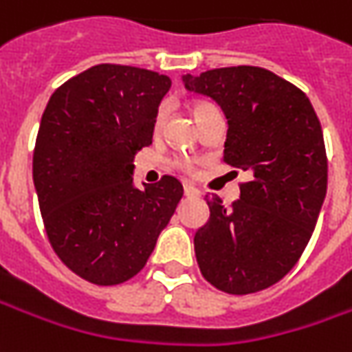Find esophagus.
I'll use <instances>...</instances> for the list:
<instances>
[{"label": "esophagus", "instance_id": "esophagus-1", "mask_svg": "<svg viewBox=\"0 0 352 352\" xmlns=\"http://www.w3.org/2000/svg\"><path fill=\"white\" fill-rule=\"evenodd\" d=\"M185 195L186 196H196V195H198V190H196L192 185H185Z\"/></svg>", "mask_w": 352, "mask_h": 352}]
</instances>
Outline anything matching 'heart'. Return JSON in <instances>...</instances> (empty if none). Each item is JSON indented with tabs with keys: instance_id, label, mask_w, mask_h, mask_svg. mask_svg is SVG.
<instances>
[{
	"instance_id": "obj_1",
	"label": "heart",
	"mask_w": 352,
	"mask_h": 352,
	"mask_svg": "<svg viewBox=\"0 0 352 352\" xmlns=\"http://www.w3.org/2000/svg\"><path fill=\"white\" fill-rule=\"evenodd\" d=\"M192 111H195L196 121H200V119L204 116H208V113L217 111V107L212 106V104H208V102H196L195 106H192ZM167 116H169V106H167V104H162V106L157 107L156 117H154V129H156V133H160L162 126L166 125ZM173 166H175L177 169H181V171H185V173H192V171H195V162L188 160V157H175V160H173Z\"/></svg>"
}]
</instances>
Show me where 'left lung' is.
<instances>
[{
	"label": "left lung",
	"mask_w": 352,
	"mask_h": 352,
	"mask_svg": "<svg viewBox=\"0 0 352 352\" xmlns=\"http://www.w3.org/2000/svg\"><path fill=\"white\" fill-rule=\"evenodd\" d=\"M183 80L223 109V162L252 177L239 183L231 208L208 196L210 219L195 235L198 267L229 295L264 291L302 256L326 198L320 119L300 88L262 67H221Z\"/></svg>",
	"instance_id": "left-lung-1"
}]
</instances>
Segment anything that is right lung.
<instances>
[{
    "label": "right lung",
    "mask_w": 352,
    "mask_h": 352,
    "mask_svg": "<svg viewBox=\"0 0 352 352\" xmlns=\"http://www.w3.org/2000/svg\"><path fill=\"white\" fill-rule=\"evenodd\" d=\"M169 76L102 63L52 94L36 136L32 177L45 235L59 260L94 285L146 266L183 196L175 177L133 186V160L152 144Z\"/></svg>",
    "instance_id": "obj_1"
}]
</instances>
